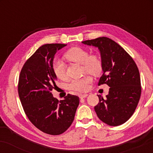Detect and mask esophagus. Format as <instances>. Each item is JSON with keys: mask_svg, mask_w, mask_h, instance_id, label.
<instances>
[{"mask_svg": "<svg viewBox=\"0 0 153 153\" xmlns=\"http://www.w3.org/2000/svg\"><path fill=\"white\" fill-rule=\"evenodd\" d=\"M88 96V94H80L79 95V97L80 98V99H84V98H85L86 96Z\"/></svg>", "mask_w": 153, "mask_h": 153, "instance_id": "esophagus-1", "label": "esophagus"}]
</instances>
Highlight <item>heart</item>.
Listing matches in <instances>:
<instances>
[{
	"label": "heart",
	"instance_id": "1",
	"mask_svg": "<svg viewBox=\"0 0 153 153\" xmlns=\"http://www.w3.org/2000/svg\"><path fill=\"white\" fill-rule=\"evenodd\" d=\"M65 58L70 62L81 64L82 73H89L94 75H99L103 71V61L99 55L90 54L88 51L81 47H73L68 50L64 54ZM52 71L59 80H65L67 78L66 65L60 59H54L52 62ZM93 79L90 75H85L78 79H73L68 83V90L75 92L83 93L90 87Z\"/></svg>",
	"mask_w": 153,
	"mask_h": 153
}]
</instances>
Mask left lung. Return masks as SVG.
<instances>
[{
    "label": "left lung",
    "mask_w": 153,
    "mask_h": 153,
    "mask_svg": "<svg viewBox=\"0 0 153 153\" xmlns=\"http://www.w3.org/2000/svg\"><path fill=\"white\" fill-rule=\"evenodd\" d=\"M99 48L103 61L102 76L99 85L110 87L106 99L98 95L94 107L100 120L109 126L125 123L134 114L141 96L140 72L134 59L119 44L102 36L82 42Z\"/></svg>",
    "instance_id": "obj_1"
}]
</instances>
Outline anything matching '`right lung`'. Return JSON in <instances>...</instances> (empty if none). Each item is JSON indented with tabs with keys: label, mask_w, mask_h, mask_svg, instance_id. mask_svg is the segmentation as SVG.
<instances>
[{
	"label": "right lung",
	"mask_w": 153,
	"mask_h": 153,
	"mask_svg": "<svg viewBox=\"0 0 153 153\" xmlns=\"http://www.w3.org/2000/svg\"><path fill=\"white\" fill-rule=\"evenodd\" d=\"M65 44H47L40 47L24 63L19 78V99L26 117L46 134L59 135L73 123L79 97L68 94L58 101L52 92L56 85L52 62L56 52Z\"/></svg>",
	"instance_id": "add662e5"
}]
</instances>
